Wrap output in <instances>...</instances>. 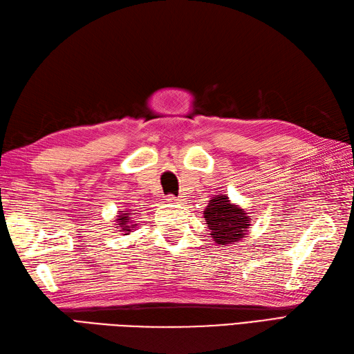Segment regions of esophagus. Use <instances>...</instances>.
Segmentation results:
<instances>
[{"label":"esophagus","mask_w":354,"mask_h":354,"mask_svg":"<svg viewBox=\"0 0 354 354\" xmlns=\"http://www.w3.org/2000/svg\"><path fill=\"white\" fill-rule=\"evenodd\" d=\"M182 201H183L182 198H177V196H174V195L167 196V203H169V204H180Z\"/></svg>","instance_id":"1"}]
</instances>
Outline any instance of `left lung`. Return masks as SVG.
Here are the masks:
<instances>
[{"mask_svg":"<svg viewBox=\"0 0 354 354\" xmlns=\"http://www.w3.org/2000/svg\"><path fill=\"white\" fill-rule=\"evenodd\" d=\"M203 216L210 231V237L218 245L240 242L252 227L249 213H246L243 207L231 203L227 194L213 195L204 209Z\"/></svg>","mask_w":354,"mask_h":354,"instance_id":"obj_1","label":"left lung"}]
</instances>
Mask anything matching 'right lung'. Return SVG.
<instances>
[{"instance_id":"right-lung-1","label":"right lung","mask_w":354,"mask_h":354,"mask_svg":"<svg viewBox=\"0 0 354 354\" xmlns=\"http://www.w3.org/2000/svg\"><path fill=\"white\" fill-rule=\"evenodd\" d=\"M115 228L122 232L123 236H129L131 232L136 228L138 223H135L136 221H133L132 218V210L124 209V210H118V213L115 214Z\"/></svg>"}]
</instances>
